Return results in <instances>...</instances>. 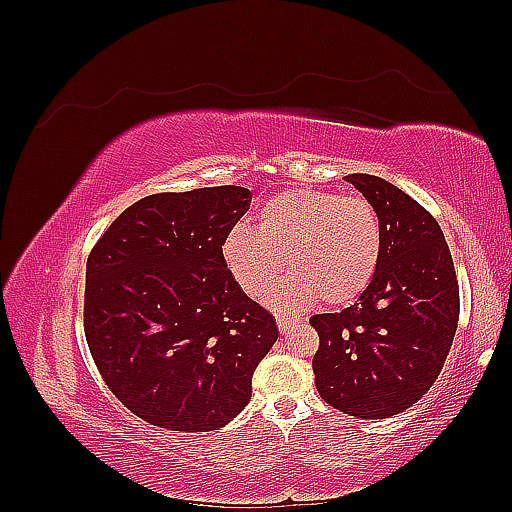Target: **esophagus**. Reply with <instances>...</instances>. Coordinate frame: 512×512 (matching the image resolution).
I'll list each match as a JSON object with an SVG mask.
<instances>
[{"label": "esophagus", "mask_w": 512, "mask_h": 512, "mask_svg": "<svg viewBox=\"0 0 512 512\" xmlns=\"http://www.w3.org/2000/svg\"><path fill=\"white\" fill-rule=\"evenodd\" d=\"M275 322H277V329H280L282 333H286V331H290L292 327H297V324H299L301 320L280 314V316H275Z\"/></svg>", "instance_id": "obj_1"}]
</instances>
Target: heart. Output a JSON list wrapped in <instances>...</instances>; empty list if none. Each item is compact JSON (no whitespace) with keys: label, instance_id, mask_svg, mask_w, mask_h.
<instances>
[{"label":"heart","instance_id":"obj_1","mask_svg":"<svg viewBox=\"0 0 512 512\" xmlns=\"http://www.w3.org/2000/svg\"><path fill=\"white\" fill-rule=\"evenodd\" d=\"M384 254V226L363 196L314 188L282 190L260 203L256 224L235 226L222 258L241 290L262 297L286 265L294 267L273 290L277 307H301L322 297L346 305L374 282Z\"/></svg>","mask_w":512,"mask_h":512}]
</instances>
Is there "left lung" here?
I'll return each instance as SVG.
<instances>
[{"instance_id": "8db88e82", "label": "left lung", "mask_w": 512, "mask_h": 512, "mask_svg": "<svg viewBox=\"0 0 512 512\" xmlns=\"http://www.w3.org/2000/svg\"><path fill=\"white\" fill-rule=\"evenodd\" d=\"M380 213L384 254L374 282L354 305L316 314V389L356 418H389L436 382L459 320L453 256L433 215L374 175L344 177Z\"/></svg>"}]
</instances>
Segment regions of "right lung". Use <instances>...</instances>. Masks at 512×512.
I'll use <instances>...</instances> for the list:
<instances>
[{"instance_id": "obj_1", "label": "right lung", "mask_w": 512, "mask_h": 512, "mask_svg": "<svg viewBox=\"0 0 512 512\" xmlns=\"http://www.w3.org/2000/svg\"><path fill=\"white\" fill-rule=\"evenodd\" d=\"M250 203L239 185L151 194L89 252V352L113 395L151 425L213 431L252 397L277 327L222 258L224 237Z\"/></svg>"}]
</instances>
